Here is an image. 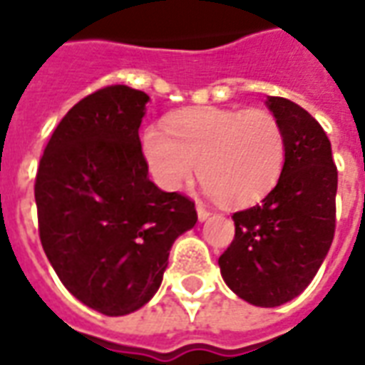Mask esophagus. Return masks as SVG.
<instances>
[{
  "label": "esophagus",
  "mask_w": 365,
  "mask_h": 365,
  "mask_svg": "<svg viewBox=\"0 0 365 365\" xmlns=\"http://www.w3.org/2000/svg\"><path fill=\"white\" fill-rule=\"evenodd\" d=\"M197 217L199 221H205L207 217H209V211H207V207L203 203H197Z\"/></svg>",
  "instance_id": "obj_1"
}]
</instances>
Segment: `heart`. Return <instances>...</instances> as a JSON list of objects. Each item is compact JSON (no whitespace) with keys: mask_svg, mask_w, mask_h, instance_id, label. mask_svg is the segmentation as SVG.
I'll return each instance as SVG.
<instances>
[{"mask_svg":"<svg viewBox=\"0 0 365 365\" xmlns=\"http://www.w3.org/2000/svg\"><path fill=\"white\" fill-rule=\"evenodd\" d=\"M140 148L162 190H182L199 168L209 195L245 207L274 190L287 158V136L269 109L197 107L172 115L168 128H144Z\"/></svg>","mask_w":365,"mask_h":365,"instance_id":"b5f03b06","label":"heart"}]
</instances>
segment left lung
Listing matches in <instances>:
<instances>
[{
	"instance_id": "1",
	"label": "left lung",
	"mask_w": 365,
	"mask_h": 365,
	"mask_svg": "<svg viewBox=\"0 0 365 365\" xmlns=\"http://www.w3.org/2000/svg\"><path fill=\"white\" fill-rule=\"evenodd\" d=\"M268 107L287 136L285 166L258 205L232 215L235 238L219 258L227 285L258 307L297 297L321 268L336 229L338 172L329 136L285 97H268Z\"/></svg>"
}]
</instances>
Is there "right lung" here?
I'll return each mask as SVG.
<instances>
[{"label":"right lung","instance_id":"obj_1","mask_svg":"<svg viewBox=\"0 0 365 365\" xmlns=\"http://www.w3.org/2000/svg\"><path fill=\"white\" fill-rule=\"evenodd\" d=\"M148 96L107 86L70 109L35 180L46 258L83 305L128 314L158 291L174 240L197 222L195 203L148 180L138 127Z\"/></svg>","mask_w":365,"mask_h":365}]
</instances>
